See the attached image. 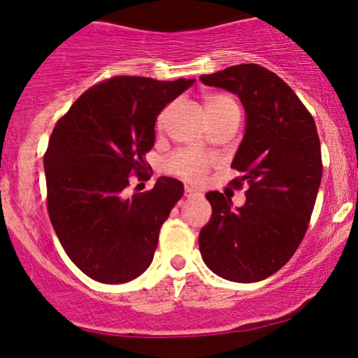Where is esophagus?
Wrapping results in <instances>:
<instances>
[{
  "instance_id": "obj_1",
  "label": "esophagus",
  "mask_w": 358,
  "mask_h": 358,
  "mask_svg": "<svg viewBox=\"0 0 358 358\" xmlns=\"http://www.w3.org/2000/svg\"><path fill=\"white\" fill-rule=\"evenodd\" d=\"M185 196H187V199H195V196H200V192L193 190L190 187H185Z\"/></svg>"
}]
</instances>
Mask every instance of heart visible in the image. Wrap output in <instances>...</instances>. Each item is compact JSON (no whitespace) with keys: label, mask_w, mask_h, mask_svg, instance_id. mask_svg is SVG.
<instances>
[{"label":"heart","mask_w":358,"mask_h":358,"mask_svg":"<svg viewBox=\"0 0 358 358\" xmlns=\"http://www.w3.org/2000/svg\"><path fill=\"white\" fill-rule=\"evenodd\" d=\"M203 106L207 109L210 122L220 121V119H225L229 116H239V106H237V102L231 96H225V94H205ZM166 113L168 109L163 110L158 116V126L163 124ZM212 165L213 158L210 155L199 150H182L176 151L175 155H171L166 159L165 170L168 173L178 176L182 180H187L190 183H199Z\"/></svg>","instance_id":"heart-1"}]
</instances>
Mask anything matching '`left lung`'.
I'll list each match as a JSON object with an SVG mask.
<instances>
[{"mask_svg":"<svg viewBox=\"0 0 358 358\" xmlns=\"http://www.w3.org/2000/svg\"><path fill=\"white\" fill-rule=\"evenodd\" d=\"M203 84L241 97L245 134L231 185L245 190L232 210L224 193L208 192L210 222L200 231L203 262L234 282L269 278L289 261L305 237L322 182V148L315 119L281 77L259 64H239L200 76Z\"/></svg>","mask_w":358,"mask_h":358,"instance_id":"1","label":"left lung"}]
</instances>
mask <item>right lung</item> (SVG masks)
I'll use <instances>...</instances> for the list:
<instances>
[{"instance_id":"obj_1","label":"right lung","mask_w":358,"mask_h":358,"mask_svg":"<svg viewBox=\"0 0 358 358\" xmlns=\"http://www.w3.org/2000/svg\"><path fill=\"white\" fill-rule=\"evenodd\" d=\"M192 84L114 76L85 90L53 127L43 156L48 217L67 256L94 281L127 282L153 261L183 185L159 176L148 192L127 196L126 188L131 175L148 176L156 116Z\"/></svg>"}]
</instances>
